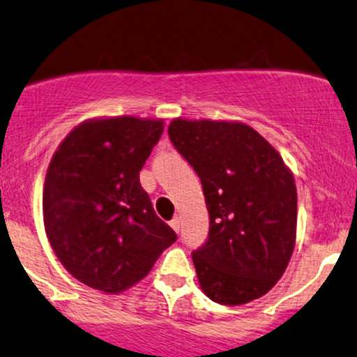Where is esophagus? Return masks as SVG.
<instances>
[{
  "label": "esophagus",
  "instance_id": "esophagus-1",
  "mask_svg": "<svg viewBox=\"0 0 357 357\" xmlns=\"http://www.w3.org/2000/svg\"><path fill=\"white\" fill-rule=\"evenodd\" d=\"M169 225H171V228H173V230H174L176 233H179V228H181V225H179V218H178V216L171 220Z\"/></svg>",
  "mask_w": 357,
  "mask_h": 357
}]
</instances>
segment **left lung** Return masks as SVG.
Masks as SVG:
<instances>
[{"instance_id":"left-lung-1","label":"left lung","mask_w":357,"mask_h":357,"mask_svg":"<svg viewBox=\"0 0 357 357\" xmlns=\"http://www.w3.org/2000/svg\"><path fill=\"white\" fill-rule=\"evenodd\" d=\"M171 142L202 179L208 240L192 252L211 301L241 305L284 275L297 230V190L284 159L241 122L174 119Z\"/></svg>"}]
</instances>
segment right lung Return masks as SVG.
Segmentation results:
<instances>
[{
  "mask_svg": "<svg viewBox=\"0 0 357 357\" xmlns=\"http://www.w3.org/2000/svg\"><path fill=\"white\" fill-rule=\"evenodd\" d=\"M162 129V121L130 116L87 121L53 154L43 190L45 230L61 265L82 284L124 292L178 238L139 181Z\"/></svg>",
  "mask_w": 357,
  "mask_h": 357,
  "instance_id": "add662e5",
  "label": "right lung"
}]
</instances>
